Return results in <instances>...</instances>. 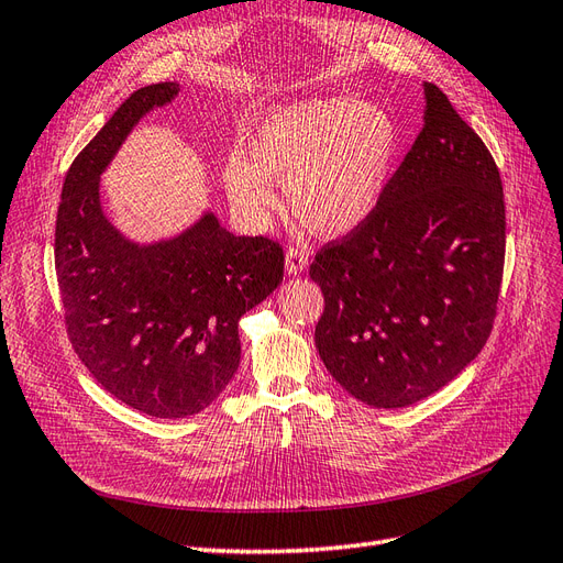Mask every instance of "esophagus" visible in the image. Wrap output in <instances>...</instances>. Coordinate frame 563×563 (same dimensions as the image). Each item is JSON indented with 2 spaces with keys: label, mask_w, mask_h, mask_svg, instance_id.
Returning a JSON list of instances; mask_svg holds the SVG:
<instances>
[{
  "label": "esophagus",
  "mask_w": 563,
  "mask_h": 563,
  "mask_svg": "<svg viewBox=\"0 0 563 563\" xmlns=\"http://www.w3.org/2000/svg\"><path fill=\"white\" fill-rule=\"evenodd\" d=\"M307 266H309V258H307L305 252L297 250V247L287 250V254H285V271H287V276H299V273L305 271Z\"/></svg>",
  "instance_id": "1"
}]
</instances>
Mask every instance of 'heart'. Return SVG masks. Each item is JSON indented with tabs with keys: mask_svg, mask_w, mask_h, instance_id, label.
I'll use <instances>...</instances> for the list:
<instances>
[{
	"mask_svg": "<svg viewBox=\"0 0 563 563\" xmlns=\"http://www.w3.org/2000/svg\"><path fill=\"white\" fill-rule=\"evenodd\" d=\"M399 128L390 111L354 97L297 99L276 109L228 154L223 185L235 209L264 219L276 207L271 180L311 233L340 238L362 225L390 183Z\"/></svg>",
	"mask_w": 563,
	"mask_h": 563,
	"instance_id": "heart-1",
	"label": "heart"
}]
</instances>
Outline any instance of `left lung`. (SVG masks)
Segmentation results:
<instances>
[{
  "label": "left lung",
  "mask_w": 563,
  "mask_h": 563,
  "mask_svg": "<svg viewBox=\"0 0 563 563\" xmlns=\"http://www.w3.org/2000/svg\"><path fill=\"white\" fill-rule=\"evenodd\" d=\"M368 219L309 268L325 309L316 350L344 390L399 409L481 354L497 313L507 219L493 154L438 85Z\"/></svg>",
  "instance_id": "1"
}]
</instances>
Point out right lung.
<instances>
[{"label": "right lung", "mask_w": 563, "mask_h": 563, "mask_svg": "<svg viewBox=\"0 0 563 563\" xmlns=\"http://www.w3.org/2000/svg\"><path fill=\"white\" fill-rule=\"evenodd\" d=\"M140 88L70 164L56 213L54 264L66 330L109 395L156 419L207 409L240 366L238 323L283 283L268 238L228 233L211 211L180 235L140 244L113 225L99 176L137 121L178 97Z\"/></svg>", "instance_id": "right-lung-1"}]
</instances>
